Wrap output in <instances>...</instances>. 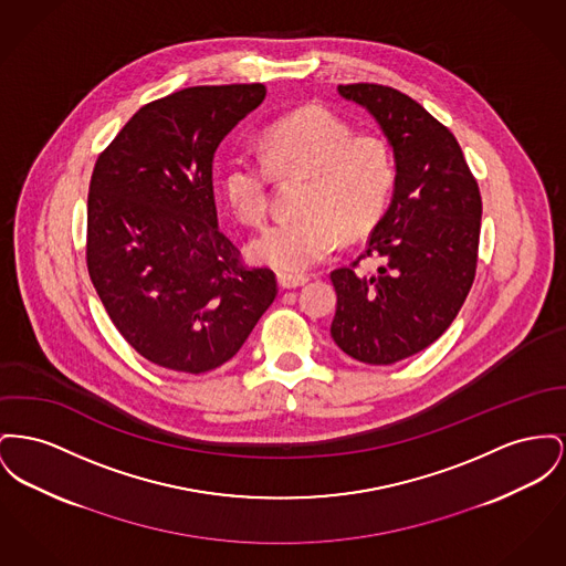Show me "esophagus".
Wrapping results in <instances>:
<instances>
[{
	"instance_id": "obj_1",
	"label": "esophagus",
	"mask_w": 566,
	"mask_h": 566,
	"mask_svg": "<svg viewBox=\"0 0 566 566\" xmlns=\"http://www.w3.org/2000/svg\"><path fill=\"white\" fill-rule=\"evenodd\" d=\"M307 280H310L307 275H300V273H277V284L282 289H297L307 284Z\"/></svg>"
}]
</instances>
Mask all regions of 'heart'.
<instances>
[{
    "mask_svg": "<svg viewBox=\"0 0 566 566\" xmlns=\"http://www.w3.org/2000/svg\"><path fill=\"white\" fill-rule=\"evenodd\" d=\"M271 172L305 177L300 216L277 220L250 243V254L286 273L325 261L339 237L357 239L382 218L396 165L387 143L374 134H353L327 108L303 106L261 134V158L233 154L224 167V195L234 216L261 224L269 209Z\"/></svg>",
    "mask_w": 566,
    "mask_h": 566,
    "instance_id": "heart-1",
    "label": "heart"
}]
</instances>
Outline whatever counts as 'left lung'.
I'll return each instance as SVG.
<instances>
[{"mask_svg":"<svg viewBox=\"0 0 566 566\" xmlns=\"http://www.w3.org/2000/svg\"><path fill=\"white\" fill-rule=\"evenodd\" d=\"M366 106L396 156V190L367 250L332 271L335 344L357 361L391 366L428 348L449 329L476 273L481 192L462 147L421 104L376 83L339 85ZM369 255L384 265L364 276Z\"/></svg>","mask_w":566,"mask_h":566,"instance_id":"left-lung-1","label":"left lung"}]
</instances>
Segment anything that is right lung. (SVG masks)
<instances>
[{"instance_id":"obj_1","label":"right lung","mask_w":566,"mask_h":566,"mask_svg":"<svg viewBox=\"0 0 566 566\" xmlns=\"http://www.w3.org/2000/svg\"><path fill=\"white\" fill-rule=\"evenodd\" d=\"M265 85H199L140 106L96 160L87 271L113 325L156 366L233 359L277 295L218 229L213 156Z\"/></svg>"}]
</instances>
